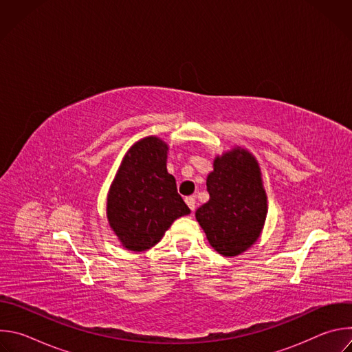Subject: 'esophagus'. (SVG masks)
<instances>
[{
    "label": "esophagus",
    "mask_w": 352,
    "mask_h": 352,
    "mask_svg": "<svg viewBox=\"0 0 352 352\" xmlns=\"http://www.w3.org/2000/svg\"><path fill=\"white\" fill-rule=\"evenodd\" d=\"M185 202L189 206V209L192 212H195V208H196V199H195V196H186L185 197Z\"/></svg>",
    "instance_id": "esophagus-1"
}]
</instances>
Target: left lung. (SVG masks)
<instances>
[{"instance_id":"1","label":"left lung","mask_w":352,"mask_h":352,"mask_svg":"<svg viewBox=\"0 0 352 352\" xmlns=\"http://www.w3.org/2000/svg\"><path fill=\"white\" fill-rule=\"evenodd\" d=\"M206 186L210 199L195 216L209 243L224 256L245 252L258 241L267 214L256 159L241 147L217 156Z\"/></svg>"}]
</instances>
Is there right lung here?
Segmentation results:
<instances>
[{
  "instance_id": "1",
  "label": "right lung",
  "mask_w": 352,
  "mask_h": 352,
  "mask_svg": "<svg viewBox=\"0 0 352 352\" xmlns=\"http://www.w3.org/2000/svg\"><path fill=\"white\" fill-rule=\"evenodd\" d=\"M168 146L157 136L136 142L124 156L107 196V219L124 248L155 246L181 216L190 213L167 171Z\"/></svg>"
}]
</instances>
